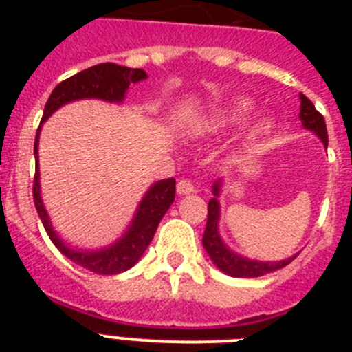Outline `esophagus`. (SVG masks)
I'll return each instance as SVG.
<instances>
[{
  "instance_id": "esophagus-1",
  "label": "esophagus",
  "mask_w": 352,
  "mask_h": 352,
  "mask_svg": "<svg viewBox=\"0 0 352 352\" xmlns=\"http://www.w3.org/2000/svg\"><path fill=\"white\" fill-rule=\"evenodd\" d=\"M176 188H178L179 195H186V194H192V192H195V185L188 178L179 179L178 186H176Z\"/></svg>"
}]
</instances>
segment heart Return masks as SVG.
Here are the masks:
<instances>
[{
	"label": "heart",
	"mask_w": 352,
	"mask_h": 352,
	"mask_svg": "<svg viewBox=\"0 0 352 352\" xmlns=\"http://www.w3.org/2000/svg\"><path fill=\"white\" fill-rule=\"evenodd\" d=\"M250 107H252L250 100H238L234 105H232L231 109H229V118L241 116V114L247 113ZM270 126H272V121H270V120L261 121L259 125H257V132H266V130H270Z\"/></svg>",
	"instance_id": "obj_1"
}]
</instances>
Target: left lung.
I'll return each instance as SVG.
<instances>
[{
    "instance_id": "obj_1",
    "label": "left lung",
    "mask_w": 352,
    "mask_h": 352,
    "mask_svg": "<svg viewBox=\"0 0 352 352\" xmlns=\"http://www.w3.org/2000/svg\"><path fill=\"white\" fill-rule=\"evenodd\" d=\"M301 96V107H300V120L303 123L305 129L316 132L319 138L322 139L324 146H328V130H326V123L322 114L316 109V105L307 98L305 95ZM214 197L208 203V220H206V231L203 236V245L206 248L208 256L211 257L217 268L222 270L227 275L236 276V278H256V276H263L266 273L276 272V270L284 268L291 263L294 257H289L287 261H280V263H261V261H250L245 257L236 256L234 252H231L226 245L222 243V239L219 236V197L220 194V182L213 185Z\"/></svg>"
}]
</instances>
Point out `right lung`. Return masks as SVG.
I'll use <instances>...</instances> for the list:
<instances>
[{"label":"right lung","instance_id":"1","mask_svg":"<svg viewBox=\"0 0 352 352\" xmlns=\"http://www.w3.org/2000/svg\"><path fill=\"white\" fill-rule=\"evenodd\" d=\"M146 72L142 68H129L121 67L116 63H100L95 67H89L86 70L79 72L76 76L61 80L49 96L45 109H43L42 121L47 120L56 109L68 104L72 100H80V98H100L107 102H121L125 91L132 82L146 79ZM38 135L40 126L36 130L35 138V179H33V201H35L36 213L42 220L45 231L52 243L58 247V250L72 263L79 264L82 268L96 273V275H116V273L126 272L142 257L144 250L153 239L155 231L162 217L166 214L170 204L174 203V194H176V179L167 178L155 183L144 195V199L139 204V210L132 220V226L126 231V234L113 247L104 248L98 252H77L58 238L52 226L49 222L47 211L43 208L42 197H40V182H38Z\"/></svg>","mask_w":352,"mask_h":352}]
</instances>
